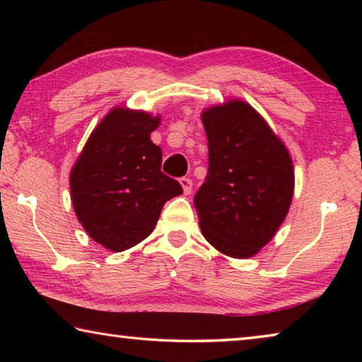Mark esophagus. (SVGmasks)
Returning a JSON list of instances; mask_svg holds the SVG:
<instances>
[{
	"instance_id": "34e87169",
	"label": "esophagus",
	"mask_w": 362,
	"mask_h": 362,
	"mask_svg": "<svg viewBox=\"0 0 362 362\" xmlns=\"http://www.w3.org/2000/svg\"><path fill=\"white\" fill-rule=\"evenodd\" d=\"M180 185L183 188V193H185V194L192 193V189H193L192 179H187V177H183V179H180Z\"/></svg>"
}]
</instances>
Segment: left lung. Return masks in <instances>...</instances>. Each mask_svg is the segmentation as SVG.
Listing matches in <instances>:
<instances>
[{"label": "left lung", "instance_id": "1", "mask_svg": "<svg viewBox=\"0 0 362 362\" xmlns=\"http://www.w3.org/2000/svg\"><path fill=\"white\" fill-rule=\"evenodd\" d=\"M209 170L194 194L199 228L211 246L249 259L273 240L289 212L293 164L263 116L244 100L203 110Z\"/></svg>", "mask_w": 362, "mask_h": 362}]
</instances>
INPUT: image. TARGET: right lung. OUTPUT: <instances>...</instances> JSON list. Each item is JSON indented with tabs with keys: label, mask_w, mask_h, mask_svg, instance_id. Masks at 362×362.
I'll return each mask as SVG.
<instances>
[{
	"label": "right lung",
	"mask_w": 362,
	"mask_h": 362,
	"mask_svg": "<svg viewBox=\"0 0 362 362\" xmlns=\"http://www.w3.org/2000/svg\"><path fill=\"white\" fill-rule=\"evenodd\" d=\"M161 122L144 110L115 107L86 142L70 173L71 203L86 233L121 252L144 241L163 206L183 193L161 173L163 151L150 134Z\"/></svg>",
	"instance_id": "obj_1"
}]
</instances>
